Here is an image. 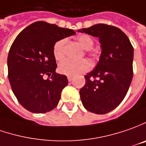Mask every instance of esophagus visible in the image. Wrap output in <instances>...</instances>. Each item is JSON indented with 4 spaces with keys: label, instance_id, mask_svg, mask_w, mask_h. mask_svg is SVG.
<instances>
[{
    "label": "esophagus",
    "instance_id": "esophagus-1",
    "mask_svg": "<svg viewBox=\"0 0 146 146\" xmlns=\"http://www.w3.org/2000/svg\"><path fill=\"white\" fill-rule=\"evenodd\" d=\"M67 78H68V82H71V81H72V80H73V77H72V76H68V77H67Z\"/></svg>",
    "mask_w": 146,
    "mask_h": 146
}]
</instances>
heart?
Listing matches in <instances>:
<instances>
[{
    "instance_id": "obj_1",
    "label": "heart",
    "mask_w": 146,
    "mask_h": 146,
    "mask_svg": "<svg viewBox=\"0 0 146 146\" xmlns=\"http://www.w3.org/2000/svg\"><path fill=\"white\" fill-rule=\"evenodd\" d=\"M79 44L84 49L90 51L93 47L94 38L88 35H82L78 38ZM66 40L64 38L60 39L53 46V56L56 60H60L64 56V45ZM90 68V63L86 60H64L59 64L58 71L62 74L68 76H75L79 73H85L88 71Z\"/></svg>"
}]
</instances>
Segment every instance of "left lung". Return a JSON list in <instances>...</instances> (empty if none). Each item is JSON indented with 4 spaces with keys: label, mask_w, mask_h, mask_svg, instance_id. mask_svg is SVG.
Returning <instances> with one entry per match:
<instances>
[{
    "label": "left lung",
    "mask_w": 146,
    "mask_h": 146,
    "mask_svg": "<svg viewBox=\"0 0 146 146\" xmlns=\"http://www.w3.org/2000/svg\"><path fill=\"white\" fill-rule=\"evenodd\" d=\"M98 37L101 55L96 67L85 75L80 90L84 108L95 114L111 111L123 101L133 79V48L128 36L119 28L97 24L78 30Z\"/></svg>",
    "instance_id": "8db88e82"
}]
</instances>
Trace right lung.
Instances as JSON below:
<instances>
[{
  "mask_svg": "<svg viewBox=\"0 0 146 146\" xmlns=\"http://www.w3.org/2000/svg\"><path fill=\"white\" fill-rule=\"evenodd\" d=\"M75 31L38 21L23 30L13 41L8 55V78L19 103L33 113H46L58 105L67 85L57 67L53 46ZM45 75L51 76L45 80Z\"/></svg>",
  "mask_w": 146,
  "mask_h": 146,
  "instance_id": "1",
  "label": "right lung"
}]
</instances>
